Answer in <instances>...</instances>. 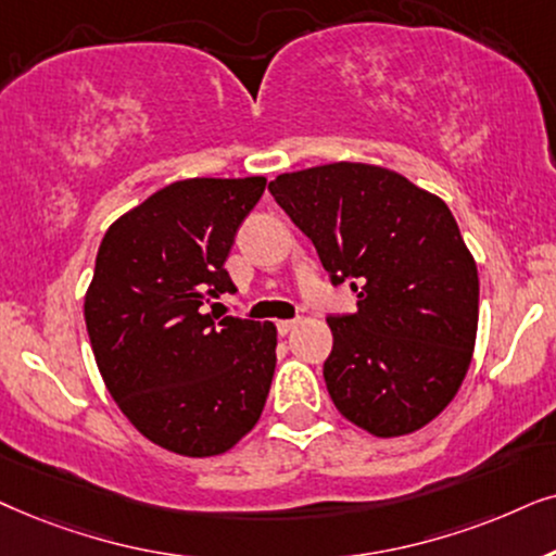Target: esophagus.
Segmentation results:
<instances>
[{"instance_id":"esophagus-1","label":"esophagus","mask_w":556,"mask_h":556,"mask_svg":"<svg viewBox=\"0 0 556 556\" xmlns=\"http://www.w3.org/2000/svg\"><path fill=\"white\" fill-rule=\"evenodd\" d=\"M300 320H279L277 323V330H279V336H287V332H290L294 325H298Z\"/></svg>"}]
</instances>
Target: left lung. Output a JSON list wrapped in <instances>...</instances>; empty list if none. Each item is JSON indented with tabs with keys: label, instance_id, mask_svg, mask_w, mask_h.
<instances>
[{
	"label": "left lung",
	"instance_id": "obj_1",
	"mask_svg": "<svg viewBox=\"0 0 556 556\" xmlns=\"http://www.w3.org/2000/svg\"><path fill=\"white\" fill-rule=\"evenodd\" d=\"M269 190L330 282L358 292L353 315L328 317L332 404L376 438L429 425L460 389L478 332L476 258L445 201L364 162L285 173Z\"/></svg>",
	"mask_w": 556,
	"mask_h": 556
}]
</instances>
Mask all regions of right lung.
Masks as SVG:
<instances>
[{
	"label": "right lung",
	"mask_w": 556,
	"mask_h": 556,
	"mask_svg": "<svg viewBox=\"0 0 556 556\" xmlns=\"http://www.w3.org/2000/svg\"><path fill=\"white\" fill-rule=\"evenodd\" d=\"M266 177H190L103 236L84 315L96 366L147 440L185 457L231 450L262 417L277 366L274 323L205 313L236 292L226 271Z\"/></svg>",
	"instance_id": "obj_1"
}]
</instances>
